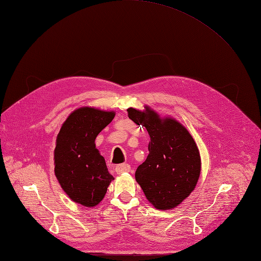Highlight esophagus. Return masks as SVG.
<instances>
[{
	"instance_id": "34e87169",
	"label": "esophagus",
	"mask_w": 261,
	"mask_h": 261,
	"mask_svg": "<svg viewBox=\"0 0 261 261\" xmlns=\"http://www.w3.org/2000/svg\"><path fill=\"white\" fill-rule=\"evenodd\" d=\"M130 171V165L129 164H118L115 167L116 174H123V173H127Z\"/></svg>"
}]
</instances>
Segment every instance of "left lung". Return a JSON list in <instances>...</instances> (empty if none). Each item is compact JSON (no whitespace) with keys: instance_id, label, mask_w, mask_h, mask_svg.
I'll return each instance as SVG.
<instances>
[{"instance_id":"left-lung-1","label":"left lung","mask_w":261,"mask_h":261,"mask_svg":"<svg viewBox=\"0 0 261 261\" xmlns=\"http://www.w3.org/2000/svg\"><path fill=\"white\" fill-rule=\"evenodd\" d=\"M127 113L150 136L149 154L135 173L137 183L154 208L177 207L194 191L200 175V154L194 138L174 118H162L147 106L144 111L129 108Z\"/></svg>"}]
</instances>
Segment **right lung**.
Returning <instances> with one entry per match:
<instances>
[{"mask_svg": "<svg viewBox=\"0 0 261 261\" xmlns=\"http://www.w3.org/2000/svg\"><path fill=\"white\" fill-rule=\"evenodd\" d=\"M114 116L113 111L80 108L68 115L57 137L55 176L69 198L83 206H97L114 179L94 144Z\"/></svg>", "mask_w": 261, "mask_h": 261, "instance_id": "1", "label": "right lung"}]
</instances>
